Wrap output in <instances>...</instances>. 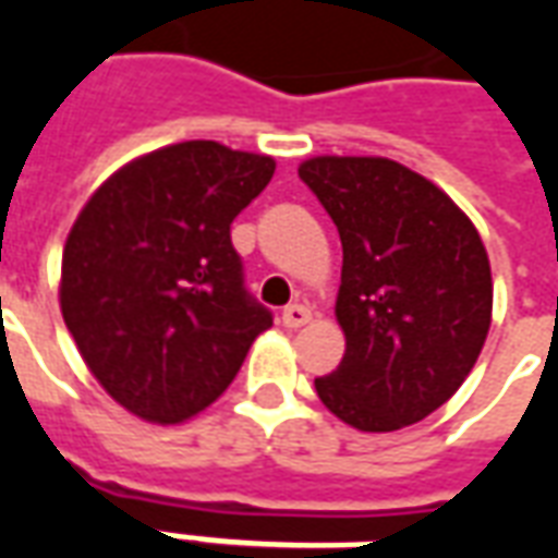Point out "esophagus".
<instances>
[{
    "label": "esophagus",
    "instance_id": "34e87169",
    "mask_svg": "<svg viewBox=\"0 0 558 558\" xmlns=\"http://www.w3.org/2000/svg\"><path fill=\"white\" fill-rule=\"evenodd\" d=\"M314 319L311 314V307H304V304H290V307H283V314H280V323L287 328H302L307 326Z\"/></svg>",
    "mask_w": 558,
    "mask_h": 558
}]
</instances>
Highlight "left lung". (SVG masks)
Here are the masks:
<instances>
[{
    "label": "left lung",
    "mask_w": 558,
    "mask_h": 558,
    "mask_svg": "<svg viewBox=\"0 0 558 558\" xmlns=\"http://www.w3.org/2000/svg\"><path fill=\"white\" fill-rule=\"evenodd\" d=\"M299 175L343 244L335 316L347 352L316 395L355 430L410 427L478 362L493 316L484 242L442 187L398 160L316 155Z\"/></svg>",
    "instance_id": "8db88e82"
}]
</instances>
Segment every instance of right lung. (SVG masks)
<instances>
[{
    "instance_id": "obj_1",
    "label": "right lung",
    "mask_w": 558,
    "mask_h": 558,
    "mask_svg": "<svg viewBox=\"0 0 558 558\" xmlns=\"http://www.w3.org/2000/svg\"><path fill=\"white\" fill-rule=\"evenodd\" d=\"M271 175L268 155L187 140L128 160L80 208L59 307L92 376L131 415H199L271 326L230 242Z\"/></svg>"
}]
</instances>
